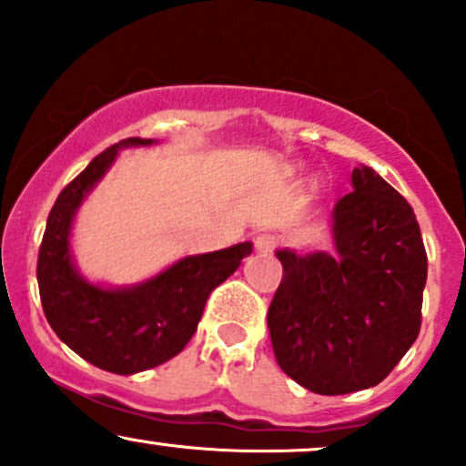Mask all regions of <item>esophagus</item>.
<instances>
[{"instance_id": "34e87169", "label": "esophagus", "mask_w": 466, "mask_h": 466, "mask_svg": "<svg viewBox=\"0 0 466 466\" xmlns=\"http://www.w3.org/2000/svg\"><path fill=\"white\" fill-rule=\"evenodd\" d=\"M254 245H256V251H258V254H271L278 245V237L271 232H263L254 238Z\"/></svg>"}]
</instances>
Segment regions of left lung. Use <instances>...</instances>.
I'll list each match as a JSON object with an SVG mask.
<instances>
[{
    "instance_id": "1",
    "label": "left lung",
    "mask_w": 466,
    "mask_h": 466,
    "mask_svg": "<svg viewBox=\"0 0 466 466\" xmlns=\"http://www.w3.org/2000/svg\"><path fill=\"white\" fill-rule=\"evenodd\" d=\"M337 254L278 249L267 313L278 366L315 394L381 383L420 330L427 254L414 210L370 166L333 210Z\"/></svg>"
}]
</instances>
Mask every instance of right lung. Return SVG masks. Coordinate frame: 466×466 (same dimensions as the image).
<instances>
[{
	"instance_id": "right-lung-1",
	"label": "right lung",
	"mask_w": 466,
	"mask_h": 466,
	"mask_svg": "<svg viewBox=\"0 0 466 466\" xmlns=\"http://www.w3.org/2000/svg\"><path fill=\"white\" fill-rule=\"evenodd\" d=\"M129 137L114 144L61 190L52 206L36 260L44 313L58 339L85 361L116 374H136L173 360L195 335L212 289L238 269L251 243L186 256L136 287L106 289L78 274L69 232L89 190L103 179L122 147H148Z\"/></svg>"
}]
</instances>
